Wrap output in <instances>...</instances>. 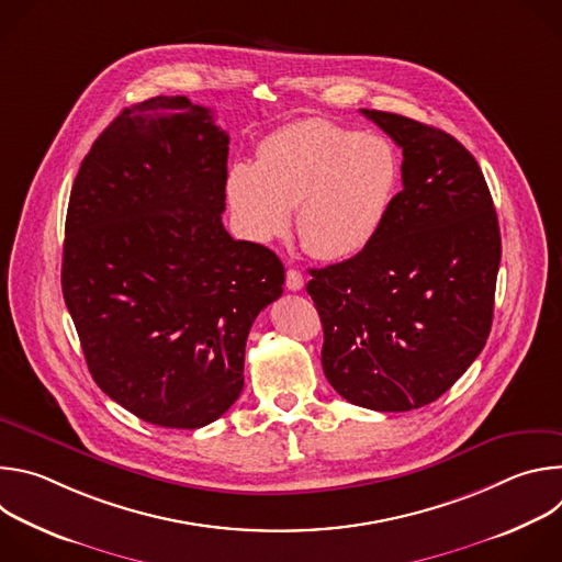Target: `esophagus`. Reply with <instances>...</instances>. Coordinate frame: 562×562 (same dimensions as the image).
<instances>
[{"label":"esophagus","mask_w":562,"mask_h":562,"mask_svg":"<svg viewBox=\"0 0 562 562\" xmlns=\"http://www.w3.org/2000/svg\"><path fill=\"white\" fill-rule=\"evenodd\" d=\"M304 286V276L297 269L286 271V289L289 291H300Z\"/></svg>","instance_id":"34e87169"}]
</instances>
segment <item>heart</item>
I'll return each mask as SVG.
<instances>
[{
	"instance_id": "1",
	"label": "heart",
	"mask_w": 562,
	"mask_h": 562,
	"mask_svg": "<svg viewBox=\"0 0 562 562\" xmlns=\"http://www.w3.org/2000/svg\"><path fill=\"white\" fill-rule=\"evenodd\" d=\"M400 184L393 146L329 120H302L271 133L256 165L228 171L226 195L247 237L269 245L291 228L323 260L362 254L382 231Z\"/></svg>"
}]
</instances>
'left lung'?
Segmentation results:
<instances>
[{"label":"left lung","mask_w":562,"mask_h":562,"mask_svg":"<svg viewBox=\"0 0 562 562\" xmlns=\"http://www.w3.org/2000/svg\"><path fill=\"white\" fill-rule=\"evenodd\" d=\"M403 148V191L358 256L311 269L323 369L351 405L412 412L483 351L494 317L501 228L473 155L449 133L360 109Z\"/></svg>","instance_id":"obj_1"}]
</instances>
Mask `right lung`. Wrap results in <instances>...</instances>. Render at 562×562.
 <instances>
[{
	"mask_svg": "<svg viewBox=\"0 0 562 562\" xmlns=\"http://www.w3.org/2000/svg\"><path fill=\"white\" fill-rule=\"evenodd\" d=\"M228 135L209 109L157 95L124 109L72 182L61 291L98 386L144 423L198 429L245 386L280 258L224 224Z\"/></svg>",
	"mask_w": 562,
	"mask_h": 562,
	"instance_id": "1",
	"label": "right lung"
}]
</instances>
